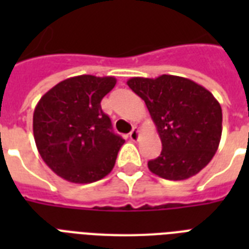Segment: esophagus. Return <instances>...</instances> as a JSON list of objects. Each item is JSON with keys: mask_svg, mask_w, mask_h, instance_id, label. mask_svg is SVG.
<instances>
[{"mask_svg": "<svg viewBox=\"0 0 249 249\" xmlns=\"http://www.w3.org/2000/svg\"><path fill=\"white\" fill-rule=\"evenodd\" d=\"M129 138H130V141H133V142L138 141V138H140V129L133 128L132 132L129 133Z\"/></svg>", "mask_w": 249, "mask_h": 249, "instance_id": "34e87169", "label": "esophagus"}]
</instances>
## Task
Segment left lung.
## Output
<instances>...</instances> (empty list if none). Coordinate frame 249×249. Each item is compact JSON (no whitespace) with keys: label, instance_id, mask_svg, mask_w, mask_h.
Wrapping results in <instances>:
<instances>
[{"label":"left lung","instance_id":"1","mask_svg":"<svg viewBox=\"0 0 249 249\" xmlns=\"http://www.w3.org/2000/svg\"><path fill=\"white\" fill-rule=\"evenodd\" d=\"M126 84L147 106L163 146L161 154L148 161V169L165 179L182 181L208 165L222 133V109L213 94L173 75L132 77Z\"/></svg>","mask_w":249,"mask_h":249}]
</instances>
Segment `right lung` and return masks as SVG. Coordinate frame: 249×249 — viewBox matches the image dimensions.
I'll use <instances>...</instances> for the list:
<instances>
[{
  "label": "right lung",
  "mask_w": 249,
  "mask_h": 249,
  "mask_svg": "<svg viewBox=\"0 0 249 249\" xmlns=\"http://www.w3.org/2000/svg\"><path fill=\"white\" fill-rule=\"evenodd\" d=\"M116 85L112 76L81 75L45 93L33 112V136L46 165L73 183L99 181L112 170L125 141L112 132L101 101Z\"/></svg>",
  "instance_id": "obj_1"
}]
</instances>
